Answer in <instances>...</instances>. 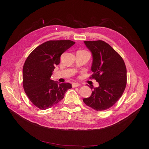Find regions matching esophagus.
<instances>
[{"label":"esophagus","mask_w":149,"mask_h":149,"mask_svg":"<svg viewBox=\"0 0 149 149\" xmlns=\"http://www.w3.org/2000/svg\"><path fill=\"white\" fill-rule=\"evenodd\" d=\"M72 85L73 88H76V87H78V86H80V84H79V83H72Z\"/></svg>","instance_id":"obj_1"}]
</instances>
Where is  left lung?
I'll use <instances>...</instances> for the list:
<instances>
[{
	"mask_svg": "<svg viewBox=\"0 0 149 149\" xmlns=\"http://www.w3.org/2000/svg\"><path fill=\"white\" fill-rule=\"evenodd\" d=\"M91 51L93 62L90 79H95L99 86L83 102L97 111L113 106L122 96L127 84L126 65L120 55L103 40L84 41ZM91 89L92 88L91 87Z\"/></svg>",
	"mask_w": 149,
	"mask_h": 149,
	"instance_id": "1",
	"label": "left lung"
}]
</instances>
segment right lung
I'll list each match as a JSON object with an SVG mask.
<instances>
[{
  "label": "right lung",
  "mask_w": 149,
  "mask_h": 149,
  "mask_svg": "<svg viewBox=\"0 0 149 149\" xmlns=\"http://www.w3.org/2000/svg\"><path fill=\"white\" fill-rule=\"evenodd\" d=\"M75 43L70 40L47 41L35 48L23 67V86L29 100L42 110L49 109L64 98L72 88L70 83L51 80L61 55Z\"/></svg>",
  "instance_id": "1"
}]
</instances>
